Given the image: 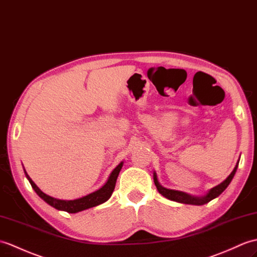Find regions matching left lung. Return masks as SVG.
I'll list each match as a JSON object with an SVG mask.
<instances>
[{
	"label": "left lung",
	"instance_id": "1",
	"mask_svg": "<svg viewBox=\"0 0 257 257\" xmlns=\"http://www.w3.org/2000/svg\"><path fill=\"white\" fill-rule=\"evenodd\" d=\"M237 164L236 163L234 170L232 171L231 174L226 177V180L223 181L221 184L218 185V186L213 187L209 190V193H208L205 197H194V196H190L187 195L185 193L182 192H178V190H172V189H168V188H164L161 186L158 182V178L156 173H154V176H153V180H154V184H156V186L159 190L160 194H162L166 198H169L171 200H174V201H178V202H183V204H189V205H205L207 202H209L210 200H212L213 198H216L220 194H221L223 190L229 186V184L231 183L232 178H233L236 169H237Z\"/></svg>",
	"mask_w": 257,
	"mask_h": 257
}]
</instances>
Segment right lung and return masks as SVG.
Segmentation results:
<instances>
[{
  "mask_svg": "<svg viewBox=\"0 0 257 257\" xmlns=\"http://www.w3.org/2000/svg\"><path fill=\"white\" fill-rule=\"evenodd\" d=\"M122 164L123 163L121 162L114 171L111 172L108 181L106 182V184L100 189H98V190H96V192H94L87 196L82 197V198L74 199V200H60V199H56V198H53V197H50V196L44 194L37 186H36V184L32 181V178L28 176L26 171L25 170L24 171H25L26 177L28 178V181H29V183H31L32 187L34 188L35 192L37 193V195L40 197V198H43L47 202V204H49L50 206L56 208V209H58V210H63V211H67L70 213H75V212L88 209V208H92V207L103 204V202L109 199V197L111 196L112 192H114V189H115L117 177L119 175V172H120V170L122 168Z\"/></svg>",
  "mask_w": 257,
  "mask_h": 257,
  "instance_id": "add662e5",
  "label": "right lung"
}]
</instances>
